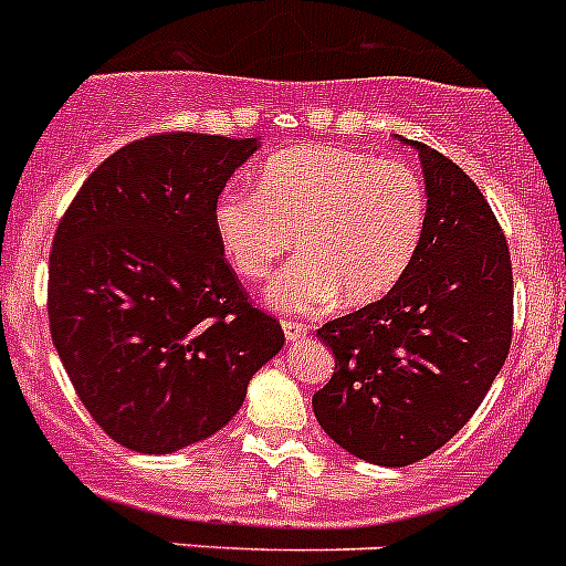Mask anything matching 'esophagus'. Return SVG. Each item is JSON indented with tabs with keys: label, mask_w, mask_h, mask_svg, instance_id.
Instances as JSON below:
<instances>
[{
	"label": "esophagus",
	"mask_w": 566,
	"mask_h": 566,
	"mask_svg": "<svg viewBox=\"0 0 566 566\" xmlns=\"http://www.w3.org/2000/svg\"><path fill=\"white\" fill-rule=\"evenodd\" d=\"M283 334H286L289 342H300V339H305L308 328H305L303 323H292V319H283Z\"/></svg>",
	"instance_id": "esophagus-1"
}]
</instances>
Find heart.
I'll list each match as a JSON object with an SVG mask.
<instances>
[{
  "label": "heart",
  "mask_w": 566,
  "mask_h": 566,
  "mask_svg": "<svg viewBox=\"0 0 566 566\" xmlns=\"http://www.w3.org/2000/svg\"><path fill=\"white\" fill-rule=\"evenodd\" d=\"M212 227L241 277L261 280L292 249L297 258L269 283L266 303L314 311L365 305L403 280L427 227V193L409 165L365 151L303 145L263 163L255 190H224Z\"/></svg>",
  "instance_id": "1"
}]
</instances>
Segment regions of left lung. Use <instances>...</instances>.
I'll return each instance as SVG.
<instances>
[{
    "label": "left lung",
    "instance_id": "1",
    "mask_svg": "<svg viewBox=\"0 0 566 566\" xmlns=\"http://www.w3.org/2000/svg\"><path fill=\"white\" fill-rule=\"evenodd\" d=\"M427 227L403 280L317 331L334 376L311 398L319 427L354 458L418 463L465 427L511 347L513 274L489 201L443 154L415 139Z\"/></svg>",
    "mask_w": 566,
    "mask_h": 566
}]
</instances>
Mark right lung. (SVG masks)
<instances>
[{"mask_svg": "<svg viewBox=\"0 0 566 566\" xmlns=\"http://www.w3.org/2000/svg\"><path fill=\"white\" fill-rule=\"evenodd\" d=\"M261 139L157 134L97 165L55 230L50 331L97 427L174 454L232 421L280 354L277 319L247 303L212 207Z\"/></svg>", "mask_w": 566, "mask_h": 566, "instance_id": "1", "label": "right lung"}]
</instances>
